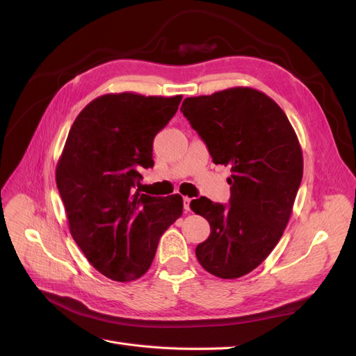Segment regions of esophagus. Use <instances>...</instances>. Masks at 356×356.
<instances>
[{
	"mask_svg": "<svg viewBox=\"0 0 356 356\" xmlns=\"http://www.w3.org/2000/svg\"><path fill=\"white\" fill-rule=\"evenodd\" d=\"M182 202H184V211L188 212V211H190V202H191V199L186 196L184 199H182Z\"/></svg>",
	"mask_w": 356,
	"mask_h": 356,
	"instance_id": "obj_1",
	"label": "esophagus"
}]
</instances>
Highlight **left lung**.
Here are the masks:
<instances>
[{"label":"left lung","instance_id":"8db88e82","mask_svg":"<svg viewBox=\"0 0 356 356\" xmlns=\"http://www.w3.org/2000/svg\"><path fill=\"white\" fill-rule=\"evenodd\" d=\"M181 111L213 163L232 168L229 204L207 197L190 203L211 225L196 257L213 276H245L273 251L289 221L303 178L298 138L281 106L251 88L186 98Z\"/></svg>","mask_w":356,"mask_h":356}]
</instances>
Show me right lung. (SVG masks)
<instances>
[{
	"instance_id": "1",
	"label": "right lung",
	"mask_w": 356,
	"mask_h": 356,
	"mask_svg": "<svg viewBox=\"0 0 356 356\" xmlns=\"http://www.w3.org/2000/svg\"><path fill=\"white\" fill-rule=\"evenodd\" d=\"M181 95L108 93L75 118L56 166L72 239L89 263L117 282L141 277L160 236L182 215V197L139 193L153 139L175 115Z\"/></svg>"
}]
</instances>
